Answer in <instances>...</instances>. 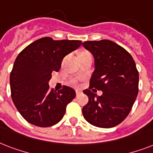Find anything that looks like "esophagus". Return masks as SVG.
I'll return each mask as SVG.
<instances>
[{
  "label": "esophagus",
  "instance_id": "obj_1",
  "mask_svg": "<svg viewBox=\"0 0 153 153\" xmlns=\"http://www.w3.org/2000/svg\"><path fill=\"white\" fill-rule=\"evenodd\" d=\"M80 94H82V91H76V95L79 96Z\"/></svg>",
  "mask_w": 153,
  "mask_h": 153
}]
</instances>
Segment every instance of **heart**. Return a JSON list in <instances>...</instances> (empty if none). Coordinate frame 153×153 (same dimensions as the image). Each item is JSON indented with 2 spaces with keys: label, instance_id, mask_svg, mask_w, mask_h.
Here are the masks:
<instances>
[{
  "label": "heart",
  "instance_id": "obj_1",
  "mask_svg": "<svg viewBox=\"0 0 153 153\" xmlns=\"http://www.w3.org/2000/svg\"><path fill=\"white\" fill-rule=\"evenodd\" d=\"M73 83H74V84L76 83V81H74H74H73Z\"/></svg>",
  "mask_w": 153,
  "mask_h": 153
}]
</instances>
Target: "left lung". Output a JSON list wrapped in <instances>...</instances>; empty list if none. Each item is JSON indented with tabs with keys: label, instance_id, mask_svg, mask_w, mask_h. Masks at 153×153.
Returning a JSON list of instances; mask_svg holds the SVG:
<instances>
[{
	"label": "left lung",
	"instance_id": "left-lung-1",
	"mask_svg": "<svg viewBox=\"0 0 153 153\" xmlns=\"http://www.w3.org/2000/svg\"><path fill=\"white\" fill-rule=\"evenodd\" d=\"M82 46L93 55L95 67L90 87L83 91L89 98L82 108L84 118L99 128H112L126 119L137 96L135 62L126 49L109 39L85 41ZM92 88L102 90V95L93 93Z\"/></svg>",
	"mask_w": 153,
	"mask_h": 153
}]
</instances>
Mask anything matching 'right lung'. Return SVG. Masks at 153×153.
I'll list each match as a JSON object with an SVG mask.
<instances>
[{
    "label": "right lung",
    "instance_id": "1",
    "mask_svg": "<svg viewBox=\"0 0 153 153\" xmlns=\"http://www.w3.org/2000/svg\"><path fill=\"white\" fill-rule=\"evenodd\" d=\"M81 40L39 39L18 55L10 74L11 96L21 116L39 127H49L63 117L67 104L75 98L69 86L49 88L52 71H59L63 58L81 46Z\"/></svg>",
    "mask_w": 153,
    "mask_h": 153
}]
</instances>
